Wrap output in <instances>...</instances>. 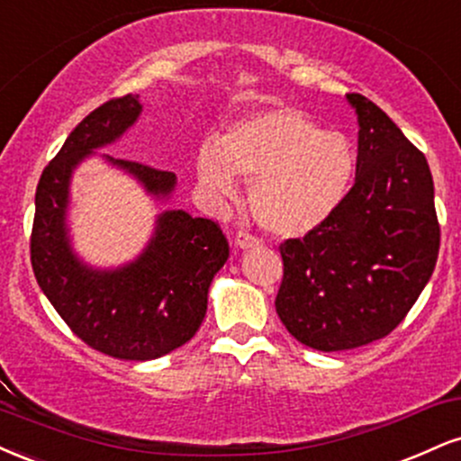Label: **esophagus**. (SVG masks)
Returning <instances> with one entry per match:
<instances>
[{
	"label": "esophagus",
	"mask_w": 461,
	"mask_h": 461,
	"mask_svg": "<svg viewBox=\"0 0 461 461\" xmlns=\"http://www.w3.org/2000/svg\"><path fill=\"white\" fill-rule=\"evenodd\" d=\"M235 243H237V248H241V250H252V248L263 246V241L258 240V237H252L250 232H243V230H240L235 235Z\"/></svg>",
	"instance_id": "34e87169"
}]
</instances>
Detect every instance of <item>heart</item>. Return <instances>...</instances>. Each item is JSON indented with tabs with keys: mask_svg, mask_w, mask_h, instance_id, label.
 Instances as JSON below:
<instances>
[{
	"mask_svg": "<svg viewBox=\"0 0 461 461\" xmlns=\"http://www.w3.org/2000/svg\"><path fill=\"white\" fill-rule=\"evenodd\" d=\"M198 181L215 200L235 196V175L250 183V207L265 230L302 237L326 224L356 176L354 146L295 107L241 118L207 140L196 157Z\"/></svg>",
	"mask_w": 461,
	"mask_h": 461,
	"instance_id": "b5f03b06",
	"label": "heart"
}]
</instances>
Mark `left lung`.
<instances>
[{
  "mask_svg": "<svg viewBox=\"0 0 461 461\" xmlns=\"http://www.w3.org/2000/svg\"><path fill=\"white\" fill-rule=\"evenodd\" d=\"M358 116L356 181L317 230L280 246V321L306 348L343 351L391 334L434 274L440 226L425 155L375 103Z\"/></svg>",
  "mask_w": 461,
  "mask_h": 461,
  "instance_id": "obj_1",
  "label": "left lung"
}]
</instances>
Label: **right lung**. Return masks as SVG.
I'll return each mask as SVG.
<instances>
[{
    "mask_svg": "<svg viewBox=\"0 0 461 461\" xmlns=\"http://www.w3.org/2000/svg\"><path fill=\"white\" fill-rule=\"evenodd\" d=\"M142 113L140 95L112 99L70 131L36 187L32 267L38 286L77 337L118 360H155L185 345L207 315L209 286L229 258L215 221L183 209L157 213L155 230L133 261L92 267L73 250L68 229L70 178L96 150L121 140ZM157 203L176 187L175 172L101 155Z\"/></svg>",
    "mask_w": 461,
    "mask_h": 461,
    "instance_id": "obj_1",
    "label": "right lung"
}]
</instances>
